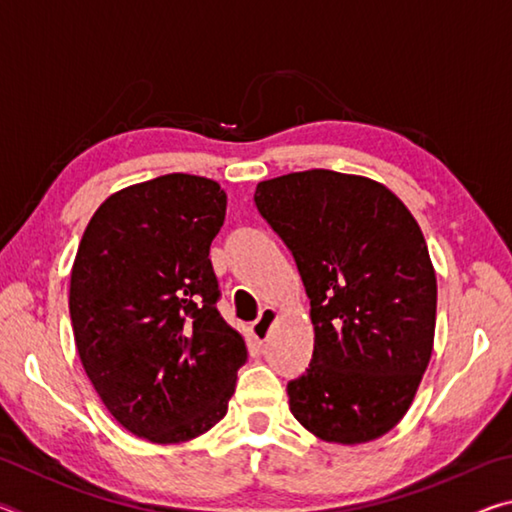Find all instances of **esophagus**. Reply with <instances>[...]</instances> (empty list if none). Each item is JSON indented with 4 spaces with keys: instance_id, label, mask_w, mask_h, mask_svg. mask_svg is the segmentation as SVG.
I'll use <instances>...</instances> for the list:
<instances>
[{
    "instance_id": "34e87169",
    "label": "esophagus",
    "mask_w": 512,
    "mask_h": 512,
    "mask_svg": "<svg viewBox=\"0 0 512 512\" xmlns=\"http://www.w3.org/2000/svg\"><path fill=\"white\" fill-rule=\"evenodd\" d=\"M273 318H275V309L273 307H264L262 314H259V318L253 323V327H250V332H253V339L259 345H262L268 339V329H271Z\"/></svg>"
}]
</instances>
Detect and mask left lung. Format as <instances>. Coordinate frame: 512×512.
Listing matches in <instances>:
<instances>
[{"label":"left lung","instance_id":"left-lung-1","mask_svg":"<svg viewBox=\"0 0 512 512\" xmlns=\"http://www.w3.org/2000/svg\"><path fill=\"white\" fill-rule=\"evenodd\" d=\"M255 205L296 259L314 354L287 384L293 418L325 443L359 445L404 418L429 366L436 273L391 189L329 169L287 173Z\"/></svg>","mask_w":512,"mask_h":512}]
</instances>
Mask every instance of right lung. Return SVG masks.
Returning <instances> with one entry per match:
<instances>
[{"instance_id": "add662e5", "label": "right lung", "mask_w": 512, "mask_h": 512, "mask_svg": "<svg viewBox=\"0 0 512 512\" xmlns=\"http://www.w3.org/2000/svg\"><path fill=\"white\" fill-rule=\"evenodd\" d=\"M219 183L167 173L112 194L88 223L69 282L85 375L121 427L151 443L212 429L248 350L221 318L212 239Z\"/></svg>"}]
</instances>
